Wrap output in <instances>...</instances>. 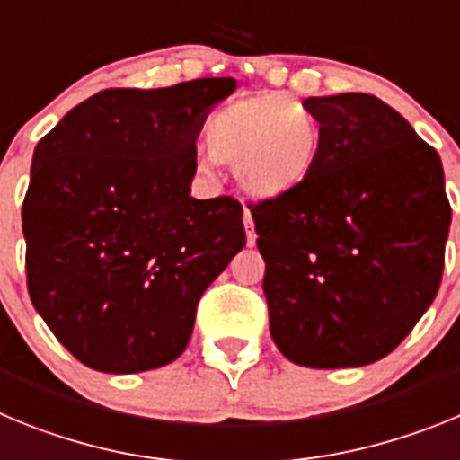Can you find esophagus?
<instances>
[{
    "instance_id": "1",
    "label": "esophagus",
    "mask_w": 460,
    "mask_h": 460,
    "mask_svg": "<svg viewBox=\"0 0 460 460\" xmlns=\"http://www.w3.org/2000/svg\"><path fill=\"white\" fill-rule=\"evenodd\" d=\"M243 227H246V242H249V246H255V239H258V234H255L253 217H251L249 209L243 211Z\"/></svg>"
}]
</instances>
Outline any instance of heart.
I'll use <instances>...</instances> for the list:
<instances>
[{
  "label": "heart",
  "instance_id": "heart-1",
  "mask_svg": "<svg viewBox=\"0 0 460 460\" xmlns=\"http://www.w3.org/2000/svg\"><path fill=\"white\" fill-rule=\"evenodd\" d=\"M207 147L234 168L253 198H279L311 177L323 147V128L286 93H260L226 105L207 121Z\"/></svg>",
  "mask_w": 460,
  "mask_h": 460
}]
</instances>
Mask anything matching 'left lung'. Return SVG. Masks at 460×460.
Returning <instances> with one entry per match:
<instances>
[{
	"mask_svg": "<svg viewBox=\"0 0 460 460\" xmlns=\"http://www.w3.org/2000/svg\"><path fill=\"white\" fill-rule=\"evenodd\" d=\"M323 128L311 177L251 202L271 339L308 368L387 357L433 304L452 207L440 156L371 93L311 96Z\"/></svg>",
	"mask_w": 460,
	"mask_h": 460,
	"instance_id": "8db88e82",
	"label": "left lung"
}]
</instances>
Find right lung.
<instances>
[{"instance_id":"1","label":"right lung","mask_w":460,"mask_h":460,"mask_svg":"<svg viewBox=\"0 0 460 460\" xmlns=\"http://www.w3.org/2000/svg\"><path fill=\"white\" fill-rule=\"evenodd\" d=\"M234 89V78L103 89L36 145L27 290L84 367L140 373L177 359L202 292L243 249L234 198H190L195 137Z\"/></svg>"}]
</instances>
